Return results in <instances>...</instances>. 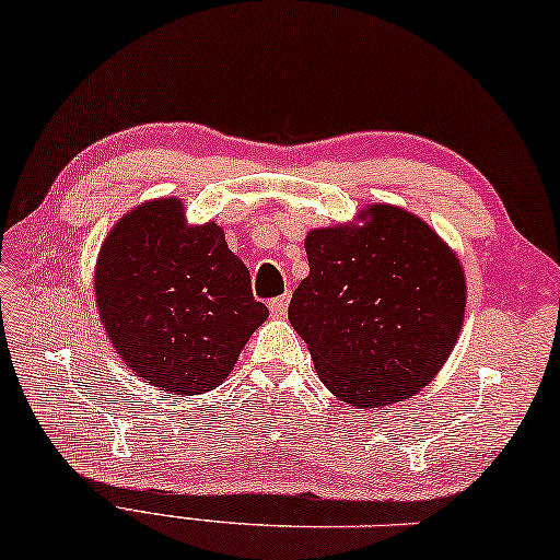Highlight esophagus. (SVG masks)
<instances>
[{
  "mask_svg": "<svg viewBox=\"0 0 560 560\" xmlns=\"http://www.w3.org/2000/svg\"><path fill=\"white\" fill-rule=\"evenodd\" d=\"M288 307H290V294H280V298L270 300V312L276 314V316H284Z\"/></svg>",
  "mask_w": 560,
  "mask_h": 560,
  "instance_id": "esophagus-1",
  "label": "esophagus"
}]
</instances>
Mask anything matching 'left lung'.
I'll use <instances>...</instances> for the list:
<instances>
[{
    "label": "left lung",
    "instance_id": "left-lung-1",
    "mask_svg": "<svg viewBox=\"0 0 560 560\" xmlns=\"http://www.w3.org/2000/svg\"><path fill=\"white\" fill-rule=\"evenodd\" d=\"M368 217L355 229L310 231V278L288 312L322 383L358 409L424 387L466 312L460 262L424 221L389 205H373Z\"/></svg>",
    "mask_w": 560,
    "mask_h": 560
}]
</instances>
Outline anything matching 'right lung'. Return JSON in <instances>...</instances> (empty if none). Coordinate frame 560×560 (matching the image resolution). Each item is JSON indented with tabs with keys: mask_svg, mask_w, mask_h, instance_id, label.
<instances>
[{
	"mask_svg": "<svg viewBox=\"0 0 560 560\" xmlns=\"http://www.w3.org/2000/svg\"><path fill=\"white\" fill-rule=\"evenodd\" d=\"M94 292L124 363L175 395H202L224 383L268 316L224 231L189 229L177 199L136 207L112 229Z\"/></svg>",
	"mask_w": 560,
	"mask_h": 560,
	"instance_id": "add662e5",
	"label": "right lung"
}]
</instances>
